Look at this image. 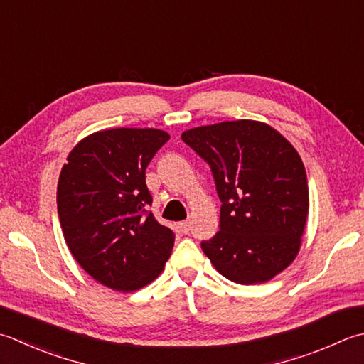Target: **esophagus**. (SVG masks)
<instances>
[{
	"label": "esophagus",
	"mask_w": 364,
	"mask_h": 364,
	"mask_svg": "<svg viewBox=\"0 0 364 364\" xmlns=\"http://www.w3.org/2000/svg\"><path fill=\"white\" fill-rule=\"evenodd\" d=\"M178 227H180V230L183 233H188L191 230V223H189V220H183V223L178 224Z\"/></svg>",
	"instance_id": "34e87169"
}]
</instances>
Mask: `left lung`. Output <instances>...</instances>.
<instances>
[{
	"label": "left lung",
	"mask_w": 364,
	"mask_h": 364,
	"mask_svg": "<svg viewBox=\"0 0 364 364\" xmlns=\"http://www.w3.org/2000/svg\"><path fill=\"white\" fill-rule=\"evenodd\" d=\"M208 162L220 198L219 232L202 249L237 284L273 279L295 260L309 211L308 178L290 141L260 121L237 119L184 131Z\"/></svg>",
	"instance_id": "left-lung-1"
}]
</instances>
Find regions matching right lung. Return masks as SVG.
Instances as JSON below:
<instances>
[{
	"mask_svg": "<svg viewBox=\"0 0 364 364\" xmlns=\"http://www.w3.org/2000/svg\"><path fill=\"white\" fill-rule=\"evenodd\" d=\"M170 139L166 131L117 127L88 135L73 148L56 191L64 240L92 279L134 291L158 277L175 233L159 224L145 170Z\"/></svg>",
	"mask_w": 364,
	"mask_h": 364,
	"instance_id": "obj_1",
	"label": "right lung"
}]
</instances>
